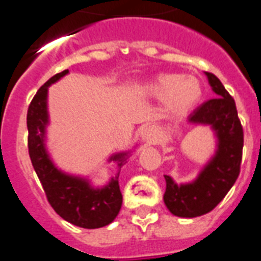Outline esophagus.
Instances as JSON below:
<instances>
[{"instance_id":"34e87169","label":"esophagus","mask_w":261,"mask_h":261,"mask_svg":"<svg viewBox=\"0 0 261 261\" xmlns=\"http://www.w3.org/2000/svg\"><path fill=\"white\" fill-rule=\"evenodd\" d=\"M142 138H143L144 141L150 142V143H154L158 138V130L154 126L144 127L143 131H142Z\"/></svg>"}]
</instances>
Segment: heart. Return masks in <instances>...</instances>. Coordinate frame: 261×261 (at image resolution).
I'll use <instances>...</instances> for the list:
<instances>
[{"label":"heart","instance_id":"b5f03b06","mask_svg":"<svg viewBox=\"0 0 261 261\" xmlns=\"http://www.w3.org/2000/svg\"><path fill=\"white\" fill-rule=\"evenodd\" d=\"M146 91L156 98H164V103L172 114H185L196 106L203 87L196 76L167 73L161 74L146 85Z\"/></svg>","mask_w":261,"mask_h":261}]
</instances>
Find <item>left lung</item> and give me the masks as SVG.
I'll use <instances>...</instances> for the list:
<instances>
[{
	"label": "left lung",
	"mask_w": 261,
	"mask_h": 261,
	"mask_svg": "<svg viewBox=\"0 0 261 261\" xmlns=\"http://www.w3.org/2000/svg\"><path fill=\"white\" fill-rule=\"evenodd\" d=\"M216 98L199 106L188 122L210 124L218 138V147L211 161L205 164L194 181L176 185L164 175L166 192L163 200L172 215L196 218L215 208L235 185L240 174L244 134L233 98L216 75L205 73Z\"/></svg>",
	"instance_id": "8db88e82"
}]
</instances>
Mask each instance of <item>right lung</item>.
Instances as JSON below:
<instances>
[{
    "mask_svg": "<svg viewBox=\"0 0 261 261\" xmlns=\"http://www.w3.org/2000/svg\"><path fill=\"white\" fill-rule=\"evenodd\" d=\"M69 70L51 76L39 87L28 109V147L32 164L37 172L46 198L54 211L66 222L82 228H100L110 224L119 214L122 207V194L119 188V172L110 179L109 185L94 188L87 179L62 172L54 166L45 147L46 126L49 123L47 114V89L51 83L66 75ZM128 152H119L110 158L122 168Z\"/></svg>",
    "mask_w": 261,
    "mask_h": 261,
    "instance_id": "add662e5",
    "label": "right lung"
}]
</instances>
